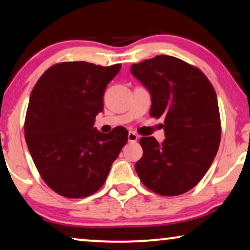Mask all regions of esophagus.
<instances>
[{
    "instance_id": "34e87169",
    "label": "esophagus",
    "mask_w": 250,
    "mask_h": 250,
    "mask_svg": "<svg viewBox=\"0 0 250 250\" xmlns=\"http://www.w3.org/2000/svg\"><path fill=\"white\" fill-rule=\"evenodd\" d=\"M137 134L136 133H134V132H129L128 133V142H132V143H134V142H136L137 141Z\"/></svg>"
}]
</instances>
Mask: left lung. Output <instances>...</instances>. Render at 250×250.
<instances>
[{"label":"left lung","instance_id":"obj_1","mask_svg":"<svg viewBox=\"0 0 250 250\" xmlns=\"http://www.w3.org/2000/svg\"><path fill=\"white\" fill-rule=\"evenodd\" d=\"M151 93L150 115L165 117L166 139L140 140L143 155L135 164L141 182L162 196L190 190L211 167L221 140L215 90L200 68L177 57L158 55L131 66Z\"/></svg>","mask_w":250,"mask_h":250}]
</instances>
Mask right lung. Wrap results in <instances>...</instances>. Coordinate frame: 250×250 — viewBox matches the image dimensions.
<instances>
[{
  "instance_id": "add662e5",
  "label": "right lung",
  "mask_w": 250,
  "mask_h": 250,
  "mask_svg": "<svg viewBox=\"0 0 250 250\" xmlns=\"http://www.w3.org/2000/svg\"><path fill=\"white\" fill-rule=\"evenodd\" d=\"M121 67L57 63L32 89L24 137L39 175L61 196L82 198L100 189L127 142L123 126L108 134L93 127L106 86Z\"/></svg>"
}]
</instances>
